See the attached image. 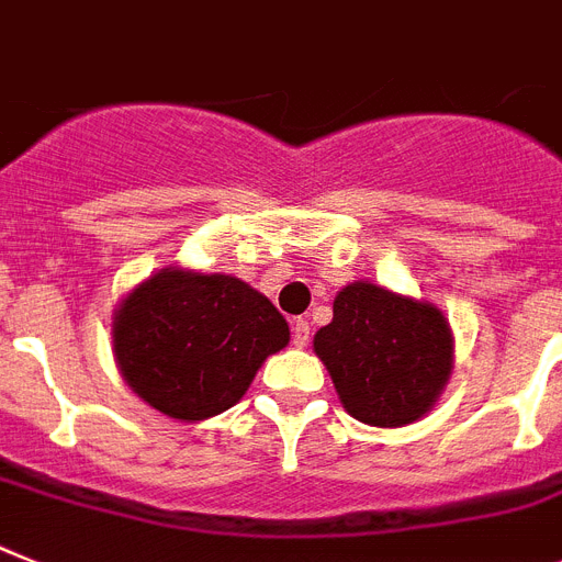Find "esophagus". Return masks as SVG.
Segmentation results:
<instances>
[{
	"label": "esophagus",
	"mask_w": 562,
	"mask_h": 562,
	"mask_svg": "<svg viewBox=\"0 0 562 562\" xmlns=\"http://www.w3.org/2000/svg\"><path fill=\"white\" fill-rule=\"evenodd\" d=\"M291 342H294L296 348H305L311 342V325L305 323V319H294V323H291Z\"/></svg>",
	"instance_id": "1"
}]
</instances>
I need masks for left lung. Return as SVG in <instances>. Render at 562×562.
<instances>
[{"label":"left lung","mask_w":562,"mask_h":562,"mask_svg":"<svg viewBox=\"0 0 562 562\" xmlns=\"http://www.w3.org/2000/svg\"><path fill=\"white\" fill-rule=\"evenodd\" d=\"M346 412L380 428L408 426L440 397L454 339L440 308L353 282L314 337Z\"/></svg>","instance_id":"1"}]
</instances>
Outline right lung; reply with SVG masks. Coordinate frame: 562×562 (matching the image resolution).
Segmentation results:
<instances>
[{
  "label": "right lung",
  "mask_w": 562,
  "mask_h": 562,
  "mask_svg": "<svg viewBox=\"0 0 562 562\" xmlns=\"http://www.w3.org/2000/svg\"><path fill=\"white\" fill-rule=\"evenodd\" d=\"M289 323L228 273L165 268L120 305L113 353L131 389L173 419H205L243 397Z\"/></svg>",
  "instance_id": "1"
}]
</instances>
